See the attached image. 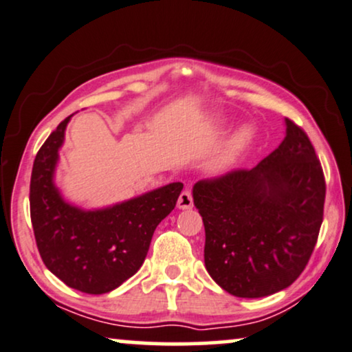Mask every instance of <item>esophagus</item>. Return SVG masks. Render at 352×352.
Here are the masks:
<instances>
[{
	"label": "esophagus",
	"mask_w": 352,
	"mask_h": 352,
	"mask_svg": "<svg viewBox=\"0 0 352 352\" xmlns=\"http://www.w3.org/2000/svg\"><path fill=\"white\" fill-rule=\"evenodd\" d=\"M177 206H179L180 209L193 208V193H191V190L182 191V195L179 196V201H177Z\"/></svg>",
	"instance_id": "esophagus-1"
}]
</instances>
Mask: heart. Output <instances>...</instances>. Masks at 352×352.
<instances>
[{
  "mask_svg": "<svg viewBox=\"0 0 352 352\" xmlns=\"http://www.w3.org/2000/svg\"><path fill=\"white\" fill-rule=\"evenodd\" d=\"M252 138V130L250 127H243L238 130L235 133V137L232 138L230 144H228L227 151H225L223 157H222V162L227 164V162H232L233 159H235L238 154H240L243 149H245L248 144H250Z\"/></svg>",
  "mask_w": 352,
  "mask_h": 352,
  "instance_id": "heart-1",
  "label": "heart"
}]
</instances>
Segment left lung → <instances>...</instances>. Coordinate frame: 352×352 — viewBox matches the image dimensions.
I'll list each match as a JSON object with an SVG mask.
<instances>
[{"label":"left lung","mask_w":352,"mask_h":352,"mask_svg":"<svg viewBox=\"0 0 352 352\" xmlns=\"http://www.w3.org/2000/svg\"><path fill=\"white\" fill-rule=\"evenodd\" d=\"M325 190L311 140L289 119L282 144L256 167L196 182L204 264L214 282L238 298L289 287L316 248Z\"/></svg>","instance_id":"left-lung-1"}]
</instances>
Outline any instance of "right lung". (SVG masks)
<instances>
[{
	"instance_id": "obj_1",
	"label": "right lung",
	"mask_w": 352,
	"mask_h": 352,
	"mask_svg": "<svg viewBox=\"0 0 352 352\" xmlns=\"http://www.w3.org/2000/svg\"><path fill=\"white\" fill-rule=\"evenodd\" d=\"M69 119L60 122L35 156L32 227L41 261L56 277L82 293H109L142 267L154 230L175 208L184 185L177 182L88 212L64 203L53 185V172Z\"/></svg>"
}]
</instances>
